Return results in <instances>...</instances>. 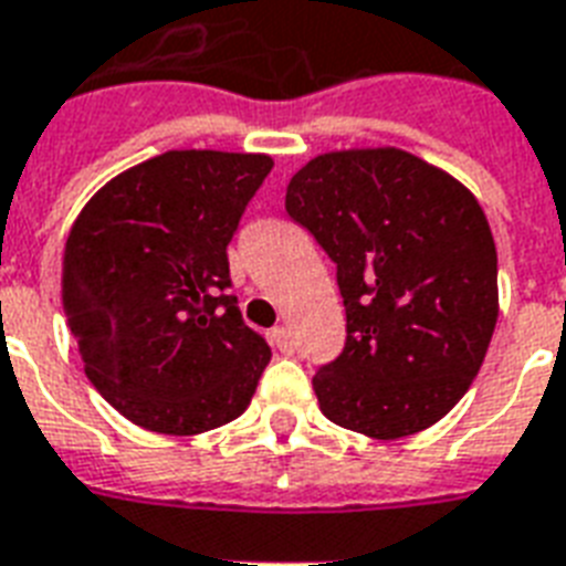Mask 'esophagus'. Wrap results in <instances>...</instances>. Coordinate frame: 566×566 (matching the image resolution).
I'll list each match as a JSON object with an SVG mask.
<instances>
[{
  "label": "esophagus",
  "instance_id": "obj_1",
  "mask_svg": "<svg viewBox=\"0 0 566 566\" xmlns=\"http://www.w3.org/2000/svg\"><path fill=\"white\" fill-rule=\"evenodd\" d=\"M271 343L277 345L283 354L295 352V339H292V331H289V327H283V324H277V327L271 331Z\"/></svg>",
  "mask_w": 566,
  "mask_h": 566
}]
</instances>
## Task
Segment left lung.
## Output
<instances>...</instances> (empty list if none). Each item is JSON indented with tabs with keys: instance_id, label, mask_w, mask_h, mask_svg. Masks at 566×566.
<instances>
[{
	"instance_id": "obj_1",
	"label": "left lung",
	"mask_w": 566,
	"mask_h": 566,
	"mask_svg": "<svg viewBox=\"0 0 566 566\" xmlns=\"http://www.w3.org/2000/svg\"><path fill=\"white\" fill-rule=\"evenodd\" d=\"M286 212L336 265L345 348L313 375L322 413L398 440L449 413L496 327V244L479 200L405 150L324 153Z\"/></svg>"
}]
</instances>
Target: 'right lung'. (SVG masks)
<instances>
[{
    "label": "right lung",
    "mask_w": 566,
    "mask_h": 566,
    "mask_svg": "<svg viewBox=\"0 0 566 566\" xmlns=\"http://www.w3.org/2000/svg\"><path fill=\"white\" fill-rule=\"evenodd\" d=\"M269 156L168 150L99 188L64 248V315L99 396L156 433H203L251 405L271 348L230 295L227 244Z\"/></svg>",
    "instance_id": "1"
}]
</instances>
